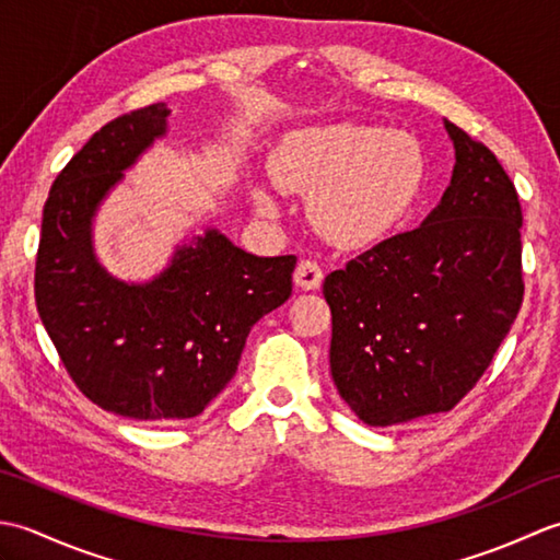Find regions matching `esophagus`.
<instances>
[{"instance_id":"34e87169","label":"esophagus","mask_w":560,"mask_h":560,"mask_svg":"<svg viewBox=\"0 0 560 560\" xmlns=\"http://www.w3.org/2000/svg\"><path fill=\"white\" fill-rule=\"evenodd\" d=\"M323 279H325V271L315 259H301L299 265H295L293 281H295V287H299V289L315 291V289H319Z\"/></svg>"}]
</instances>
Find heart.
Masks as SVG:
<instances>
[{"label":"heart","instance_id":"1","mask_svg":"<svg viewBox=\"0 0 560 560\" xmlns=\"http://www.w3.org/2000/svg\"><path fill=\"white\" fill-rule=\"evenodd\" d=\"M281 189L311 196V219L327 241L363 247L380 241L419 197L425 159L419 141L377 125L305 127L281 141L271 161ZM261 211H277L269 187H257Z\"/></svg>","mask_w":560,"mask_h":560}]
</instances>
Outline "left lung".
Here are the masks:
<instances>
[{"label": "left lung", "mask_w": 560, "mask_h": 560, "mask_svg": "<svg viewBox=\"0 0 560 560\" xmlns=\"http://www.w3.org/2000/svg\"><path fill=\"white\" fill-rule=\"evenodd\" d=\"M445 127L457 163L431 217L349 259L323 287L331 377L368 425L455 409L525 299L515 185L489 147Z\"/></svg>", "instance_id": "obj_1"}]
</instances>
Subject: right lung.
Returning a JSON list of instances; mask_svg holds the SVG:
<instances>
[{
	"mask_svg": "<svg viewBox=\"0 0 560 560\" xmlns=\"http://www.w3.org/2000/svg\"><path fill=\"white\" fill-rule=\"evenodd\" d=\"M168 108L115 117L55 177L35 257V305L86 399L135 421L192 419L231 383L249 329L289 301L295 255L255 257L209 231L147 287L101 269L91 219Z\"/></svg>",
	"mask_w": 560,
	"mask_h": 560,
	"instance_id": "right-lung-1",
	"label": "right lung"
}]
</instances>
